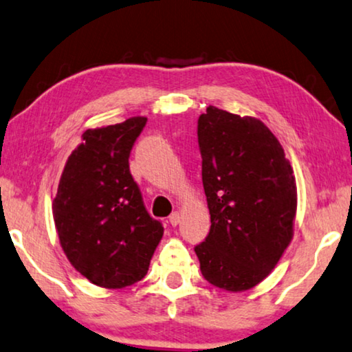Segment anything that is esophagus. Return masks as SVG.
Segmentation results:
<instances>
[{
    "instance_id": "34e87169",
    "label": "esophagus",
    "mask_w": 352,
    "mask_h": 352,
    "mask_svg": "<svg viewBox=\"0 0 352 352\" xmlns=\"http://www.w3.org/2000/svg\"><path fill=\"white\" fill-rule=\"evenodd\" d=\"M169 223L172 226H177L178 223H180V214H178V212H174V214L169 217Z\"/></svg>"
}]
</instances>
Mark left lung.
Segmentation results:
<instances>
[{"instance_id": "obj_1", "label": "left lung", "mask_w": 352, "mask_h": 352, "mask_svg": "<svg viewBox=\"0 0 352 352\" xmlns=\"http://www.w3.org/2000/svg\"><path fill=\"white\" fill-rule=\"evenodd\" d=\"M210 232L195 247L201 273L228 292L258 285L292 237L296 182L284 148L263 122L209 107L197 121Z\"/></svg>"}]
</instances>
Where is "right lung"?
<instances>
[{"instance_id": "add662e5", "label": "right lung", "mask_w": 352, "mask_h": 352, "mask_svg": "<svg viewBox=\"0 0 352 352\" xmlns=\"http://www.w3.org/2000/svg\"><path fill=\"white\" fill-rule=\"evenodd\" d=\"M145 116L87 129L63 167L52 215L60 245L78 273L98 287L142 280L164 234L143 206L129 170Z\"/></svg>"}]
</instances>
